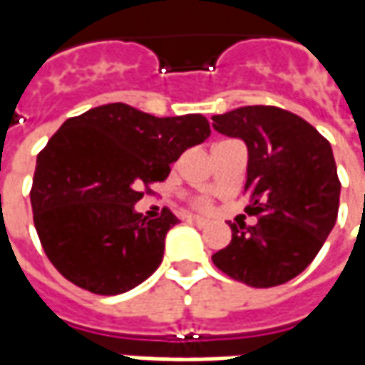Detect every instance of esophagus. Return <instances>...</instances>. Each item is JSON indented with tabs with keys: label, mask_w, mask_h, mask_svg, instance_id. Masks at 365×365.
<instances>
[{
	"label": "esophagus",
	"mask_w": 365,
	"mask_h": 365,
	"mask_svg": "<svg viewBox=\"0 0 365 365\" xmlns=\"http://www.w3.org/2000/svg\"><path fill=\"white\" fill-rule=\"evenodd\" d=\"M187 221H190L191 225L199 227V229H203V227H207V225H209V221H207V219H201V217H190Z\"/></svg>",
	"instance_id": "34e87169"
}]
</instances>
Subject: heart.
Returning a JSON list of instances; mask_svg holds the SVG:
<instances>
[{
	"label": "heart",
	"mask_w": 365,
	"mask_h": 365,
	"mask_svg": "<svg viewBox=\"0 0 365 365\" xmlns=\"http://www.w3.org/2000/svg\"><path fill=\"white\" fill-rule=\"evenodd\" d=\"M195 207H197V209H201V211H207V209L211 207V201H209V199H205V197H201V199H197V201H195Z\"/></svg>",
	"instance_id": "b5f03b06"
}]
</instances>
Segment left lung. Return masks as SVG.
<instances>
[{"label":"left lung","instance_id":"8db88e82","mask_svg":"<svg viewBox=\"0 0 365 365\" xmlns=\"http://www.w3.org/2000/svg\"><path fill=\"white\" fill-rule=\"evenodd\" d=\"M213 128L248 148L246 213L258 222H230L232 240L213 264L250 287L289 282L314 260L338 217L340 180L330 143L299 115L248 105L215 115Z\"/></svg>","mask_w":365,"mask_h":365}]
</instances>
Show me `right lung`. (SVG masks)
<instances>
[{
	"label": "right lung",
	"mask_w": 365,
	"mask_h": 365,
	"mask_svg": "<svg viewBox=\"0 0 365 365\" xmlns=\"http://www.w3.org/2000/svg\"><path fill=\"white\" fill-rule=\"evenodd\" d=\"M211 135L199 115L154 117L109 103L68 119L36 156L31 205L44 254L60 274L97 295H119L150 277L164 258L168 207L135 211L170 164Z\"/></svg>",
	"instance_id": "obj_1"
}]
</instances>
